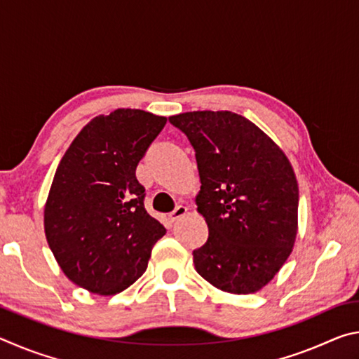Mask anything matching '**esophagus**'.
<instances>
[{"label":"esophagus","mask_w":359,"mask_h":359,"mask_svg":"<svg viewBox=\"0 0 359 359\" xmlns=\"http://www.w3.org/2000/svg\"><path fill=\"white\" fill-rule=\"evenodd\" d=\"M187 210H188V209L185 208V205H179L177 209L172 210L171 214L168 215V217H169V220H171V222H177L179 218H182V217H184V215L187 214Z\"/></svg>","instance_id":"1"}]
</instances>
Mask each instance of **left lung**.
<instances>
[{"instance_id": "8db88e82", "label": "left lung", "mask_w": 359, "mask_h": 359, "mask_svg": "<svg viewBox=\"0 0 359 359\" xmlns=\"http://www.w3.org/2000/svg\"><path fill=\"white\" fill-rule=\"evenodd\" d=\"M169 121L191 142L201 177L194 201L209 239L193 252L194 269L224 293H257L294 247L299 188L288 156L231 111H193Z\"/></svg>"}]
</instances>
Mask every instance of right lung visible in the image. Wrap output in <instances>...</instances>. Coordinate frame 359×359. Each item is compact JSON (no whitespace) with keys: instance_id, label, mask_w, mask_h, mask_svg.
Instances as JSON below:
<instances>
[{"instance_id":"add662e5","label":"right lung","mask_w":359,"mask_h":359,"mask_svg":"<svg viewBox=\"0 0 359 359\" xmlns=\"http://www.w3.org/2000/svg\"><path fill=\"white\" fill-rule=\"evenodd\" d=\"M166 117L117 109L96 115L71 142L44 205L47 244L77 287L112 296L147 269L166 228L144 208L136 168Z\"/></svg>"}]
</instances>
